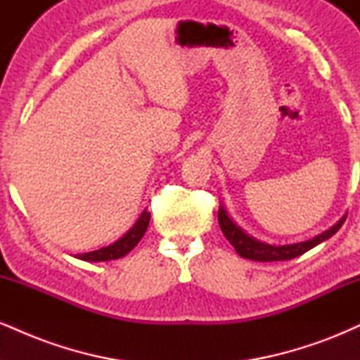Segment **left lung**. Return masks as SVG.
I'll use <instances>...</instances> for the list:
<instances>
[{"instance_id":"left-lung-1","label":"left lung","mask_w":360,"mask_h":360,"mask_svg":"<svg viewBox=\"0 0 360 360\" xmlns=\"http://www.w3.org/2000/svg\"><path fill=\"white\" fill-rule=\"evenodd\" d=\"M345 218L347 217L340 218L332 229L325 230L323 233L316 235V237L309 238L307 242L289 243V245H269V243L255 240L254 237H250V235L243 232L240 226L229 217L225 206L220 205V208H218V223H220V229L226 240L232 243L233 249L237 250V254L240 255V257L259 260V262H272V260H289L298 257V255L304 254V252L313 249V247H316L318 243H321L326 240V238L332 237V235H335L338 232V229L344 225Z\"/></svg>"}]
</instances>
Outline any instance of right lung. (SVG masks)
I'll return each mask as SVG.
<instances>
[{
	"label": "right lung",
	"mask_w": 360,
	"mask_h": 360,
	"mask_svg": "<svg viewBox=\"0 0 360 360\" xmlns=\"http://www.w3.org/2000/svg\"><path fill=\"white\" fill-rule=\"evenodd\" d=\"M148 221H150V213H148L147 210H143L142 214L139 217V220L135 221V225L131 226L122 238H118L117 242H113L108 247H103L100 250L79 254L76 255V257L81 260H88V262H105V260L123 257V255H127L128 252L140 242V238L143 237V233H146L148 226Z\"/></svg>",
	"instance_id": "1"
}]
</instances>
